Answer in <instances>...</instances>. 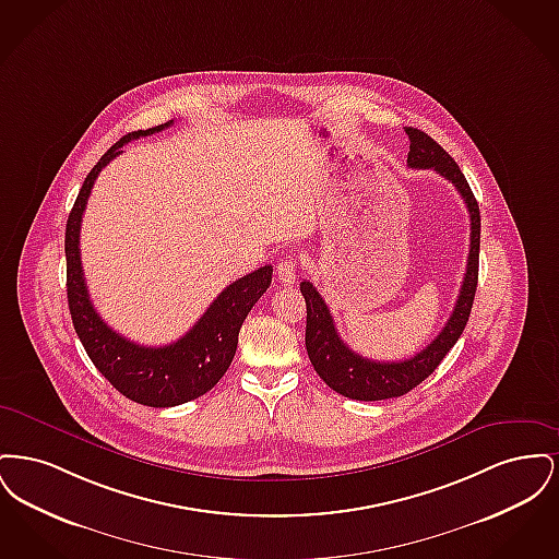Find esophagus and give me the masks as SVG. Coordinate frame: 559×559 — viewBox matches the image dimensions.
I'll return each mask as SVG.
<instances>
[{
    "label": "esophagus",
    "instance_id": "1",
    "mask_svg": "<svg viewBox=\"0 0 559 559\" xmlns=\"http://www.w3.org/2000/svg\"><path fill=\"white\" fill-rule=\"evenodd\" d=\"M276 276L283 285H293L297 281V260L289 255V258H283L278 264H276Z\"/></svg>",
    "mask_w": 559,
    "mask_h": 559
}]
</instances>
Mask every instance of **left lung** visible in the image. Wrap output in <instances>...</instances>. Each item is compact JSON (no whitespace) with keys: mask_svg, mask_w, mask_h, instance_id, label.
I'll use <instances>...</instances> for the list:
<instances>
[{"mask_svg":"<svg viewBox=\"0 0 559 559\" xmlns=\"http://www.w3.org/2000/svg\"><path fill=\"white\" fill-rule=\"evenodd\" d=\"M411 140L408 151V167L413 169H433L444 176L454 185L459 194L463 197L469 219H472V237H469V255H467V270L463 276V285L459 292V299L454 304L451 319L440 331V335L427 344L426 349L415 354L413 358L399 360V362H374L342 342L333 317L320 297L317 287L308 281L299 285V292L306 299V349L310 362L320 379L335 390L337 394L352 400H385L399 399L402 394L417 388L426 381L431 372L438 369L442 358L451 352V347L459 342L469 312L474 306L476 287H478L479 260V207L472 188L467 185L463 171L452 160L451 155L426 132L417 128H404Z\"/></svg>","mask_w":559,"mask_h":559,"instance_id":"left-lung-1","label":"left lung"}]
</instances>
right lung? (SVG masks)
Instances as JSON below:
<instances>
[{"instance_id":"add662e5","label":"right lung","mask_w":559,"mask_h":559,"mask_svg":"<svg viewBox=\"0 0 559 559\" xmlns=\"http://www.w3.org/2000/svg\"><path fill=\"white\" fill-rule=\"evenodd\" d=\"M171 123L174 121H167L151 130L128 133L108 148L87 174L78 201L69 213L64 235L67 297L81 344L94 367L107 377L115 390L126 399L155 408L178 406L199 399L224 377L237 352L242 320L247 319L272 281V266H262L230 283L213 299L207 312L197 320L185 337L163 347L138 346L126 340L112 331L92 306L80 255L81 217L87 197L103 167L123 153V144L160 132Z\"/></svg>"}]
</instances>
